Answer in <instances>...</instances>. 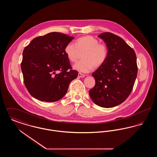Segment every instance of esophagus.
Listing matches in <instances>:
<instances>
[{"label":"esophagus","instance_id":"34e87169","mask_svg":"<svg viewBox=\"0 0 157 157\" xmlns=\"http://www.w3.org/2000/svg\"><path fill=\"white\" fill-rule=\"evenodd\" d=\"M85 75L82 74H81V73H79V74H78V77H79V78H83V77H85Z\"/></svg>","mask_w":157,"mask_h":157}]
</instances>
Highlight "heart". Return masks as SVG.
Wrapping results in <instances>:
<instances>
[{
    "instance_id": "obj_1",
    "label": "heart",
    "mask_w": 157,
    "mask_h": 157,
    "mask_svg": "<svg viewBox=\"0 0 157 157\" xmlns=\"http://www.w3.org/2000/svg\"><path fill=\"white\" fill-rule=\"evenodd\" d=\"M82 60L76 62L73 69L81 73H88L94 67H98L102 65L108 56V49L105 45L99 44L95 37L85 36L76 40L75 45L69 43L64 49V53L67 59L74 62L79 53L83 52Z\"/></svg>"
}]
</instances>
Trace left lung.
Masks as SVG:
<instances>
[{"instance_id": "8db88e82", "label": "left lung", "mask_w": 157, "mask_h": 157, "mask_svg": "<svg viewBox=\"0 0 157 157\" xmlns=\"http://www.w3.org/2000/svg\"><path fill=\"white\" fill-rule=\"evenodd\" d=\"M106 45L108 56L104 63L92 74L95 86L89 92L92 101L103 108L122 103L131 94L136 78V56L124 39L110 32L98 35Z\"/></svg>"}]
</instances>
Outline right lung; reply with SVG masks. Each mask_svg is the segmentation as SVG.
<instances>
[{
	"label": "right lung",
	"mask_w": 157,
	"mask_h": 157,
	"mask_svg": "<svg viewBox=\"0 0 157 157\" xmlns=\"http://www.w3.org/2000/svg\"><path fill=\"white\" fill-rule=\"evenodd\" d=\"M74 37L59 32L33 39L23 50L21 69L30 95L53 102L63 97L72 81L78 77L64 53Z\"/></svg>",
	"instance_id": "add662e5"
}]
</instances>
